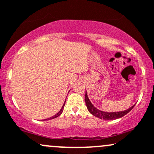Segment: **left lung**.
Instances as JSON below:
<instances>
[{
    "mask_svg": "<svg viewBox=\"0 0 154 154\" xmlns=\"http://www.w3.org/2000/svg\"><path fill=\"white\" fill-rule=\"evenodd\" d=\"M85 104L87 106L88 110L90 112L91 114H92L93 116H96V117L100 118V119L103 120H108V121H110V120H115L117 119V118H120L123 116H124L125 115L127 114L128 112H129L131 109H133V107H134L135 104L133 106H131V107L129 109H126L124 111H119V112H105V111L100 110V109H97L94 104L91 103V102L89 99L88 96L87 91H85Z\"/></svg>",
    "mask_w": 154,
    "mask_h": 154,
    "instance_id": "8db88e82",
    "label": "left lung"
}]
</instances>
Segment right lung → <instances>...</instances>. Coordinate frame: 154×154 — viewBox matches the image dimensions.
<instances>
[{
  "label": "right lung",
  "instance_id": "1",
  "mask_svg": "<svg viewBox=\"0 0 154 154\" xmlns=\"http://www.w3.org/2000/svg\"><path fill=\"white\" fill-rule=\"evenodd\" d=\"M65 102H66V101H65ZM65 102H64L63 105V106H62L61 109H60V111H59V112H58V113H56V114H55V116H52V117H50V118H47V119H45V121H48V120H51V119H53V118H55L58 117V116H60V115H61V113H62V112H63V107H64V105H65Z\"/></svg>",
  "mask_w": 154,
  "mask_h": 154
}]
</instances>
